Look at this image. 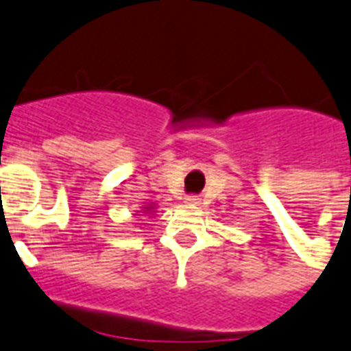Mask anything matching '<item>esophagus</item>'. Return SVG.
I'll return each mask as SVG.
<instances>
[{"label": "esophagus", "instance_id": "obj_1", "mask_svg": "<svg viewBox=\"0 0 351 351\" xmlns=\"http://www.w3.org/2000/svg\"><path fill=\"white\" fill-rule=\"evenodd\" d=\"M185 200H187V204H198V200H200V198H198L196 195H189L187 198H185Z\"/></svg>", "mask_w": 351, "mask_h": 351}]
</instances>
